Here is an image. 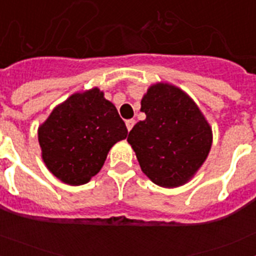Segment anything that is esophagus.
Returning a JSON list of instances; mask_svg holds the SVG:
<instances>
[{"label":"esophagus","mask_w":256,"mask_h":256,"mask_svg":"<svg viewBox=\"0 0 256 256\" xmlns=\"http://www.w3.org/2000/svg\"><path fill=\"white\" fill-rule=\"evenodd\" d=\"M134 119H130V120H126V130H130L133 128V126H134Z\"/></svg>","instance_id":"1"}]
</instances>
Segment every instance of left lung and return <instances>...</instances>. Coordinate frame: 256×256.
<instances>
[{
  "label": "left lung",
  "instance_id": "8db88e82",
  "mask_svg": "<svg viewBox=\"0 0 256 256\" xmlns=\"http://www.w3.org/2000/svg\"><path fill=\"white\" fill-rule=\"evenodd\" d=\"M144 120L128 136L144 172L155 184L174 188L195 177L206 160L212 130L198 104L170 83H154L141 100Z\"/></svg>",
  "mask_w": 256,
  "mask_h": 256
}]
</instances>
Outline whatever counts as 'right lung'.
Here are the masks:
<instances>
[{
    "instance_id": "obj_1",
    "label": "right lung",
    "mask_w": 256,
    "mask_h": 256,
    "mask_svg": "<svg viewBox=\"0 0 256 256\" xmlns=\"http://www.w3.org/2000/svg\"><path fill=\"white\" fill-rule=\"evenodd\" d=\"M128 130L100 88L76 92L38 126L44 165L61 182L80 186L102 168L110 148Z\"/></svg>"
}]
</instances>
